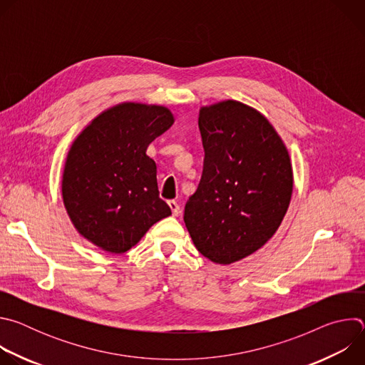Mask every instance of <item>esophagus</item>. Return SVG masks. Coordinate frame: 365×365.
I'll return each mask as SVG.
<instances>
[{
    "mask_svg": "<svg viewBox=\"0 0 365 365\" xmlns=\"http://www.w3.org/2000/svg\"><path fill=\"white\" fill-rule=\"evenodd\" d=\"M169 206H170V210H172L173 217H179V215H180V206H179V203H178V202H175V200H169Z\"/></svg>",
    "mask_w": 365,
    "mask_h": 365,
    "instance_id": "34e87169",
    "label": "esophagus"
}]
</instances>
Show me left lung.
<instances>
[{"mask_svg": "<svg viewBox=\"0 0 365 365\" xmlns=\"http://www.w3.org/2000/svg\"><path fill=\"white\" fill-rule=\"evenodd\" d=\"M205 160L185 225L197 251L232 264L279 230L292 199L293 169L282 137L255 108L225 99L199 110Z\"/></svg>", "mask_w": 365, "mask_h": 365, "instance_id": "left-lung-1", "label": "left lung"}]
</instances>
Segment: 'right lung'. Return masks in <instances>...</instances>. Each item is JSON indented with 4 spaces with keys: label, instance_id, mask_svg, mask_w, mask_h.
Masks as SVG:
<instances>
[{
    "label": "right lung",
    "instance_id": "right-lung-1",
    "mask_svg": "<svg viewBox=\"0 0 365 365\" xmlns=\"http://www.w3.org/2000/svg\"><path fill=\"white\" fill-rule=\"evenodd\" d=\"M173 123L168 107L121 102L76 135L63 166L62 199L85 240L123 254L172 215L159 197L158 166L145 151Z\"/></svg>",
    "mask_w": 365,
    "mask_h": 365
}]
</instances>
